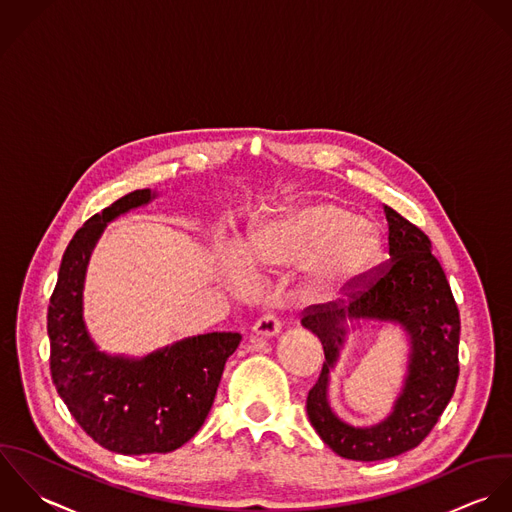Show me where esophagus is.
<instances>
[{"label": "esophagus", "instance_id": "obj_1", "mask_svg": "<svg viewBox=\"0 0 512 512\" xmlns=\"http://www.w3.org/2000/svg\"><path fill=\"white\" fill-rule=\"evenodd\" d=\"M253 330H255L257 334H261V336H273V334H277V332L281 330V320H279V316H277L273 310H267V312L255 322Z\"/></svg>", "mask_w": 512, "mask_h": 512}]
</instances>
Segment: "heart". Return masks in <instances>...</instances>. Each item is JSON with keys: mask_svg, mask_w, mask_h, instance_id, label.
I'll use <instances>...</instances> for the list:
<instances>
[{"mask_svg": "<svg viewBox=\"0 0 512 512\" xmlns=\"http://www.w3.org/2000/svg\"><path fill=\"white\" fill-rule=\"evenodd\" d=\"M249 261L283 267L310 259L308 289L332 299L364 277L380 257L376 227L346 207L310 204L269 223L251 243Z\"/></svg>", "mask_w": 512, "mask_h": 512, "instance_id": "1", "label": "heart"}]
</instances>
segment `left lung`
<instances>
[{
    "label": "left lung",
    "instance_id": "obj_1",
    "mask_svg": "<svg viewBox=\"0 0 512 512\" xmlns=\"http://www.w3.org/2000/svg\"><path fill=\"white\" fill-rule=\"evenodd\" d=\"M390 259L342 291L338 301L303 310V326L320 338L324 362L308 390L307 413L322 441L352 461H382L417 447L447 408L459 378V308L429 237L384 205ZM398 321L412 338L409 378L392 416L374 428H352L327 406V372L350 319Z\"/></svg>",
    "mask_w": 512,
    "mask_h": 512
}]
</instances>
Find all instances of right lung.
I'll use <instances>...</instances> for the list:
<instances>
[{
	"mask_svg": "<svg viewBox=\"0 0 512 512\" xmlns=\"http://www.w3.org/2000/svg\"><path fill=\"white\" fill-rule=\"evenodd\" d=\"M136 190L95 213L65 249L51 295L47 332L53 384L77 423L104 449L122 455L170 453L204 425L237 332H209L142 360L99 352L83 322V281L91 251L108 221L148 204Z\"/></svg>",
	"mask_w": 512,
	"mask_h": 512,
	"instance_id": "obj_1",
	"label": "right lung"
}]
</instances>
